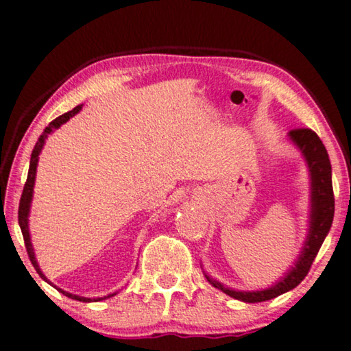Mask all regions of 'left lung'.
I'll return each mask as SVG.
<instances>
[{
    "label": "left lung",
    "instance_id": "8db88e82",
    "mask_svg": "<svg viewBox=\"0 0 351 351\" xmlns=\"http://www.w3.org/2000/svg\"><path fill=\"white\" fill-rule=\"evenodd\" d=\"M289 142L294 145L300 155L304 156L306 169H308L310 179V213H308V228H306V237L302 246L299 256L294 263L287 268L276 282L265 289L257 291H239L222 285V282L214 280L208 273H204L214 287H217L225 294L233 297V299L247 302V304H256V302H265L275 297L285 294V292L294 289L299 286L302 280L308 273L311 263H313L316 254H318L324 238L328 237L330 225L334 219V191H332V167H330L329 155L326 147L319 137L310 129H294L287 134ZM203 268V267H201Z\"/></svg>",
    "mask_w": 351,
    "mask_h": 351
}]
</instances>
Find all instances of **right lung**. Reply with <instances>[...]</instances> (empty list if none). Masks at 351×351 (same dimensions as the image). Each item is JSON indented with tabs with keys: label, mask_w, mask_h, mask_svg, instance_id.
<instances>
[{
	"label": "right lung",
	"mask_w": 351,
	"mask_h": 351,
	"mask_svg": "<svg viewBox=\"0 0 351 351\" xmlns=\"http://www.w3.org/2000/svg\"><path fill=\"white\" fill-rule=\"evenodd\" d=\"M81 108H83V105H78V107H75L73 110H70V112L60 114L59 118H56L54 121L49 123V126L45 129V132H43L41 136H40V138H38L36 145H35V148H33V152H32L30 167H28L27 182H25V186H23V191H22L21 204H19V225H21V230H22V234H23V241H25V247H27L28 257H30V261L33 263V267H35V270L38 271V275H40L46 282H49V285H52V282L47 280V278L45 276V273L41 271L40 265H38V261H36V256H35V249H33V244H32L30 227H28V217H30L32 199H33V189H35V179H36V167H38V161H40V153L43 150V147H45L47 136L54 132L56 129H59L62 124H65L70 118H73L76 113H80ZM52 286H54L59 292H62V294H64V295L70 297V299H73V300H80V302H99V300L110 299V297H113V295L118 294V292H112V294H108V295H105V297H97V299H90V297H83V295L71 294V292H66L64 289H60V287H57L56 285H52Z\"/></svg>",
	"instance_id": "right-lung-1"
}]
</instances>
